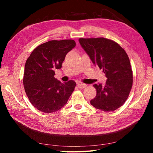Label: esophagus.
<instances>
[{"instance_id": "obj_1", "label": "esophagus", "mask_w": 153, "mask_h": 153, "mask_svg": "<svg viewBox=\"0 0 153 153\" xmlns=\"http://www.w3.org/2000/svg\"><path fill=\"white\" fill-rule=\"evenodd\" d=\"M77 86L80 88V89H83V88H85L87 85L85 84H83V83L81 82H78L77 84Z\"/></svg>"}]
</instances>
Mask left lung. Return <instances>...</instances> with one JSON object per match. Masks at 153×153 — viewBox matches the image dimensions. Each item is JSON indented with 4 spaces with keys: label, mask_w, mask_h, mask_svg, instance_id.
<instances>
[{
    "label": "left lung",
    "mask_w": 153,
    "mask_h": 153,
    "mask_svg": "<svg viewBox=\"0 0 153 153\" xmlns=\"http://www.w3.org/2000/svg\"><path fill=\"white\" fill-rule=\"evenodd\" d=\"M79 43L107 78L104 86L93 85L97 93L91 104L104 112L117 110L127 100L133 84V73L126 52L116 42L104 38H80Z\"/></svg>",
    "instance_id": "8db88e82"
}]
</instances>
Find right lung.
Masks as SVG:
<instances>
[{"mask_svg":"<svg viewBox=\"0 0 153 153\" xmlns=\"http://www.w3.org/2000/svg\"><path fill=\"white\" fill-rule=\"evenodd\" d=\"M73 39L52 40L37 47L27 59L23 83L26 94L36 108L52 113L62 108L71 95L76 83H61L55 78L66 54L75 47Z\"/></svg>","mask_w":153,"mask_h":153,"instance_id":"right-lung-1","label":"right lung"}]
</instances>
